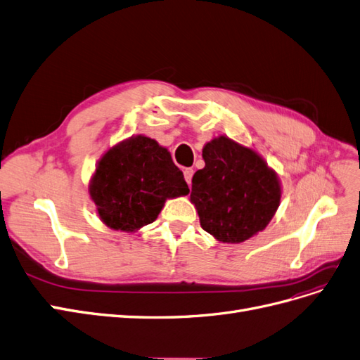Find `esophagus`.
Returning a JSON list of instances; mask_svg holds the SVG:
<instances>
[{
	"instance_id": "34e87169",
	"label": "esophagus",
	"mask_w": 360,
	"mask_h": 360,
	"mask_svg": "<svg viewBox=\"0 0 360 360\" xmlns=\"http://www.w3.org/2000/svg\"><path fill=\"white\" fill-rule=\"evenodd\" d=\"M183 174H184V180H186V181H188V184H189V186H191V184H192V176H193V169H192V168H184Z\"/></svg>"
}]
</instances>
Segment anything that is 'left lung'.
<instances>
[{
	"instance_id": "left-lung-1",
	"label": "left lung",
	"mask_w": 360,
	"mask_h": 360,
	"mask_svg": "<svg viewBox=\"0 0 360 360\" xmlns=\"http://www.w3.org/2000/svg\"><path fill=\"white\" fill-rule=\"evenodd\" d=\"M202 158L205 167L193 174L191 192L202 230L224 243H242L263 231L281 200L275 171L226 136L207 143Z\"/></svg>"
}]
</instances>
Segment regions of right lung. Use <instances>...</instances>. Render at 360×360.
Returning a JSON list of instances; mask_svg holds the SVG:
<instances>
[{
	"label": "right lung",
	"instance_id": "right-lung-1",
	"mask_svg": "<svg viewBox=\"0 0 360 360\" xmlns=\"http://www.w3.org/2000/svg\"><path fill=\"white\" fill-rule=\"evenodd\" d=\"M188 193V183L169 151L141 135L108 150L90 183L101 219L127 233L153 222L167 198Z\"/></svg>",
	"mask_w": 360,
	"mask_h": 360
}]
</instances>
